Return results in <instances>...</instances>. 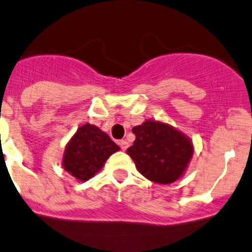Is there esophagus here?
<instances>
[{
  "label": "esophagus",
  "instance_id": "esophagus-1",
  "mask_svg": "<svg viewBox=\"0 0 252 252\" xmlns=\"http://www.w3.org/2000/svg\"><path fill=\"white\" fill-rule=\"evenodd\" d=\"M118 144H119L120 148H122V150H123V151H126V148H128V142L124 141V139H122V141L118 142Z\"/></svg>",
  "mask_w": 252,
  "mask_h": 252
}]
</instances>
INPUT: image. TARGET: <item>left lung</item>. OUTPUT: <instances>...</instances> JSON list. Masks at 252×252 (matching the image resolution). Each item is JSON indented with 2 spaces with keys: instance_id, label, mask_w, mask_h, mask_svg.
I'll return each instance as SVG.
<instances>
[{
  "instance_id": "8db88e82",
  "label": "left lung",
  "mask_w": 252,
  "mask_h": 252,
  "mask_svg": "<svg viewBox=\"0 0 252 252\" xmlns=\"http://www.w3.org/2000/svg\"><path fill=\"white\" fill-rule=\"evenodd\" d=\"M132 132L135 141L126 153L144 178L158 184L178 180L191 158V142L172 126L152 120Z\"/></svg>"
}]
</instances>
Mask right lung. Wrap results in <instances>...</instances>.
I'll use <instances>...</instances> for the list:
<instances>
[{
    "label": "right lung",
    "instance_id": "add662e5",
    "mask_svg": "<svg viewBox=\"0 0 252 252\" xmlns=\"http://www.w3.org/2000/svg\"><path fill=\"white\" fill-rule=\"evenodd\" d=\"M118 150L119 146L114 143L106 133L97 126L85 124L77 129L67 144L63 166L72 176L86 181L101 170L109 156Z\"/></svg>",
    "mask_w": 252,
    "mask_h": 252
}]
</instances>
